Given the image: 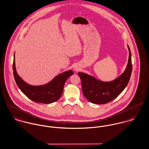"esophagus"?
I'll use <instances>...</instances> for the list:
<instances>
[{"instance_id": "1", "label": "esophagus", "mask_w": 149, "mask_h": 149, "mask_svg": "<svg viewBox=\"0 0 149 149\" xmlns=\"http://www.w3.org/2000/svg\"><path fill=\"white\" fill-rule=\"evenodd\" d=\"M74 69H75V71H78L79 69H78V68H77V67H76V68H74Z\"/></svg>"}]
</instances>
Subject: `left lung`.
<instances>
[{
  "mask_svg": "<svg viewBox=\"0 0 149 149\" xmlns=\"http://www.w3.org/2000/svg\"><path fill=\"white\" fill-rule=\"evenodd\" d=\"M127 47L129 56L126 70L115 80L104 82L88 74L78 72L81 81L83 93L89 102L97 104L109 103L116 98L125 88L132 71L131 52L128 45Z\"/></svg>",
  "mask_w": 149,
  "mask_h": 149,
  "instance_id": "1",
  "label": "left lung"
}]
</instances>
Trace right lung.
Returning a JSON list of instances; mask_svg holds the SVG:
<instances>
[{"mask_svg":"<svg viewBox=\"0 0 149 149\" xmlns=\"http://www.w3.org/2000/svg\"><path fill=\"white\" fill-rule=\"evenodd\" d=\"M15 62L14 54L12 68L16 84L26 97L36 103L50 104L57 101L63 93L65 81L74 74L72 71L69 70L58 75L53 80L44 86H33L25 83L17 75Z\"/></svg>","mask_w":149,"mask_h":149,"instance_id":"obj_1","label":"right lung"}]
</instances>
